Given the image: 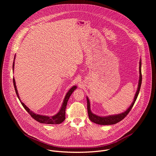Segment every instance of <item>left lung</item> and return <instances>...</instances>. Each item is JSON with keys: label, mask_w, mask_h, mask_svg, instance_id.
<instances>
[{"label": "left lung", "mask_w": 156, "mask_h": 156, "mask_svg": "<svg viewBox=\"0 0 156 156\" xmlns=\"http://www.w3.org/2000/svg\"><path fill=\"white\" fill-rule=\"evenodd\" d=\"M140 78H139V82H138V88H137V91L136 92L134 100H133V102L131 103V105L129 107V108L125 111L124 112H122L121 114H116V115H107V116H99L97 115L94 114H93L91 110V105H90V99H88L87 97H86L87 99V113H88V116L89 118H90V120L96 124L98 125H114L115 124L121 120H122L129 112V111L132 108L133 105H134L138 96L140 93V87L142 83V75H141V59H140Z\"/></svg>", "instance_id": "8db88e82"}]
</instances>
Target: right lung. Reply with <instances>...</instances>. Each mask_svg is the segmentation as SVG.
I'll return each instance as SVG.
<instances>
[{
	"instance_id": "obj_1",
	"label": "right lung",
	"mask_w": 156,
	"mask_h": 156,
	"mask_svg": "<svg viewBox=\"0 0 156 156\" xmlns=\"http://www.w3.org/2000/svg\"><path fill=\"white\" fill-rule=\"evenodd\" d=\"M15 59V55L14 60H13V71L14 70ZM13 85H14L15 90L16 96H17L18 99L20 100L21 104H22V105H23V107L25 108V109L30 114V115L31 116V117H33L34 120L39 122V123H46V124H53V125L54 124H60L65 120V119L66 106V105H67L68 101H69L71 94H72V93L76 90V87H77L76 86H73L70 89V90L67 92V93L66 94V95L65 96V98L63 99V102L62 103V107L60 108L58 113L57 114H55V115L49 117V116H47V115L37 114L33 112V111H31L23 102L21 101V99H20V97H19V95H18V91H17L16 86V83H15V80L14 78H13Z\"/></svg>"
}]
</instances>
